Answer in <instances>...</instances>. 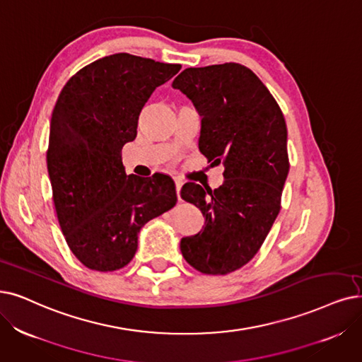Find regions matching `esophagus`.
Returning a JSON list of instances; mask_svg holds the SVG:
<instances>
[{"mask_svg":"<svg viewBox=\"0 0 362 362\" xmlns=\"http://www.w3.org/2000/svg\"><path fill=\"white\" fill-rule=\"evenodd\" d=\"M182 180L180 178H175V189H177V196H178V200H181V196H180V192H181V187H182Z\"/></svg>","mask_w":362,"mask_h":362,"instance_id":"1","label":"esophagus"}]
</instances>
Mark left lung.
I'll return each instance as SVG.
<instances>
[{
	"instance_id": "left-lung-1",
	"label": "left lung",
	"mask_w": 362,
	"mask_h": 362,
	"mask_svg": "<svg viewBox=\"0 0 362 362\" xmlns=\"http://www.w3.org/2000/svg\"><path fill=\"white\" fill-rule=\"evenodd\" d=\"M172 88L200 114V153L211 166L224 165L220 189L182 185L205 226L180 248L196 270L227 274L251 262L279 214L290 170L284 114L262 80L235 62L187 68Z\"/></svg>"
}]
</instances>
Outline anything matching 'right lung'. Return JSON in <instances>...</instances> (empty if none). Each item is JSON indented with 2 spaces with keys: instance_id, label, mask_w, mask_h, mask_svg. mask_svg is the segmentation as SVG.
I'll return each mask as SVG.
<instances>
[{
  "instance_id": "add662e5",
  "label": "right lung",
  "mask_w": 362,
  "mask_h": 362,
  "mask_svg": "<svg viewBox=\"0 0 362 362\" xmlns=\"http://www.w3.org/2000/svg\"><path fill=\"white\" fill-rule=\"evenodd\" d=\"M180 69L110 54L72 76L56 100L47 150L53 202L69 250L88 269L129 264L142 226L177 204L170 177L126 175L122 148L136 138L151 93Z\"/></svg>"
}]
</instances>
